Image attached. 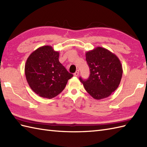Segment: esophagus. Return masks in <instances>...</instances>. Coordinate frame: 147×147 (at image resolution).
Here are the masks:
<instances>
[{
  "mask_svg": "<svg viewBox=\"0 0 147 147\" xmlns=\"http://www.w3.org/2000/svg\"><path fill=\"white\" fill-rule=\"evenodd\" d=\"M79 73H80V71H79V70H77L75 73H74V76H78L79 75Z\"/></svg>",
  "mask_w": 147,
  "mask_h": 147,
  "instance_id": "34e87169",
  "label": "esophagus"
}]
</instances>
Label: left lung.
<instances>
[{"label":"left lung","mask_w":147,"mask_h":147,"mask_svg":"<svg viewBox=\"0 0 147 147\" xmlns=\"http://www.w3.org/2000/svg\"><path fill=\"white\" fill-rule=\"evenodd\" d=\"M86 61L90 70L88 80L80 78L86 91L93 98H107L119 85L123 67L117 56L101 47L86 52Z\"/></svg>","instance_id":"left-lung-1"}]
</instances>
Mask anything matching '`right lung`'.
Wrapping results in <instances>:
<instances>
[{
  "label": "right lung",
  "mask_w": 147,
  "mask_h": 147,
  "mask_svg": "<svg viewBox=\"0 0 147 147\" xmlns=\"http://www.w3.org/2000/svg\"><path fill=\"white\" fill-rule=\"evenodd\" d=\"M59 52L44 45L28 57L24 73L30 87L38 96L52 98L62 92L73 75L59 61Z\"/></svg>",
  "instance_id": "obj_1"
}]
</instances>
